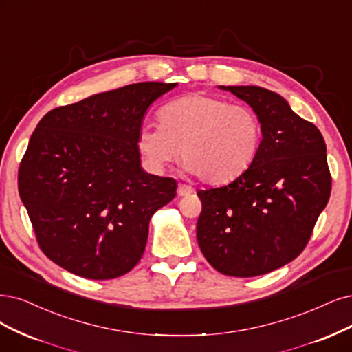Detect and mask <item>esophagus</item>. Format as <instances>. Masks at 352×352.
<instances>
[{
	"label": "esophagus",
	"instance_id": "1",
	"mask_svg": "<svg viewBox=\"0 0 352 352\" xmlns=\"http://www.w3.org/2000/svg\"><path fill=\"white\" fill-rule=\"evenodd\" d=\"M177 192H178L179 197H184V196H188V194L194 192V188L190 187V186H187V184H178Z\"/></svg>",
	"mask_w": 352,
	"mask_h": 352
}]
</instances>
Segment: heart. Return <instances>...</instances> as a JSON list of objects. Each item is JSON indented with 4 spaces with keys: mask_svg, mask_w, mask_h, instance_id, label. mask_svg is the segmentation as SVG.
<instances>
[{
    "mask_svg": "<svg viewBox=\"0 0 352 352\" xmlns=\"http://www.w3.org/2000/svg\"><path fill=\"white\" fill-rule=\"evenodd\" d=\"M158 126L140 127L136 146L152 171L181 155V161L207 183H223L241 175L256 158L263 126L243 104L209 94L179 97L158 111Z\"/></svg>",
    "mask_w": 352,
    "mask_h": 352,
    "instance_id": "obj_1",
    "label": "heart"
}]
</instances>
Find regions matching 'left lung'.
Instances as JSON below:
<instances>
[{"label": "left lung", "mask_w": 352, "mask_h": 352, "mask_svg": "<svg viewBox=\"0 0 352 352\" xmlns=\"http://www.w3.org/2000/svg\"><path fill=\"white\" fill-rule=\"evenodd\" d=\"M250 104L263 126L256 158L230 184L200 190L197 241L209 264L232 277L267 274L300 255L331 196L319 129L277 93L223 87Z\"/></svg>", "instance_id": "1"}]
</instances>
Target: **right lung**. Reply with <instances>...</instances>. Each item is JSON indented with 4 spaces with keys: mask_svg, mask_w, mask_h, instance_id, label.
<instances>
[{
    "mask_svg": "<svg viewBox=\"0 0 352 352\" xmlns=\"http://www.w3.org/2000/svg\"><path fill=\"white\" fill-rule=\"evenodd\" d=\"M175 82H139L50 110L19 168V192L36 239L55 264L110 280L145 251L152 214L177 181L145 173L136 138L151 104Z\"/></svg>",
    "mask_w": 352,
    "mask_h": 352,
    "instance_id": "1",
    "label": "right lung"
}]
</instances>
